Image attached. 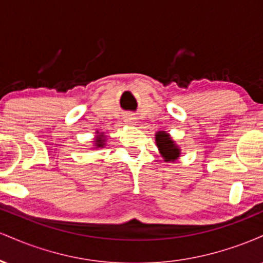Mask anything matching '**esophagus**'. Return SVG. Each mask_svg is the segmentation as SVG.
<instances>
[{
    "instance_id": "34e87169",
    "label": "esophagus",
    "mask_w": 263,
    "mask_h": 263,
    "mask_svg": "<svg viewBox=\"0 0 263 263\" xmlns=\"http://www.w3.org/2000/svg\"><path fill=\"white\" fill-rule=\"evenodd\" d=\"M123 120H125L126 123H134L136 121V117L131 114H126L125 116H123Z\"/></svg>"
}]
</instances>
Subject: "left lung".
<instances>
[{"mask_svg": "<svg viewBox=\"0 0 263 263\" xmlns=\"http://www.w3.org/2000/svg\"><path fill=\"white\" fill-rule=\"evenodd\" d=\"M156 143L158 146L159 151L164 157L165 162L168 161H174L179 157V148L174 144V142L172 141L170 135L165 134L164 131L157 132L156 135Z\"/></svg>", "mask_w": 263, "mask_h": 263, "instance_id": "left-lung-1", "label": "left lung"}]
</instances>
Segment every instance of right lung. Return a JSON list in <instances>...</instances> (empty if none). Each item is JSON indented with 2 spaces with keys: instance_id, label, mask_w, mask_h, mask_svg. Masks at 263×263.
Listing matches in <instances>:
<instances>
[{
  "instance_id": "obj_1",
  "label": "right lung",
  "mask_w": 263,
  "mask_h": 263,
  "mask_svg": "<svg viewBox=\"0 0 263 263\" xmlns=\"http://www.w3.org/2000/svg\"><path fill=\"white\" fill-rule=\"evenodd\" d=\"M102 137H104V135H99L98 137H96V140H95L96 147H104L105 143H104V138Z\"/></svg>"
}]
</instances>
